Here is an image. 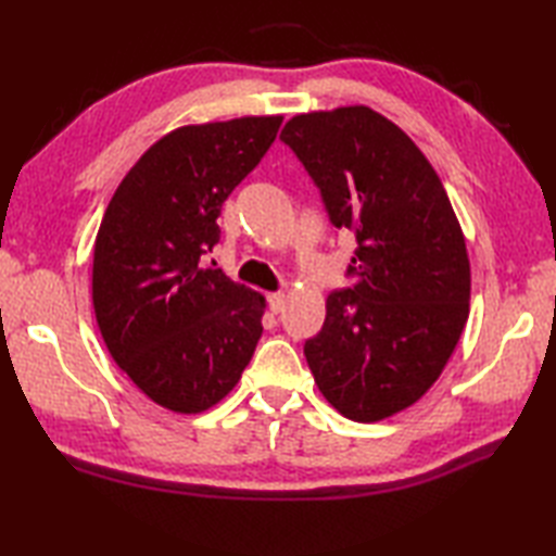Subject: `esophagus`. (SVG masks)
<instances>
[{
	"label": "esophagus",
	"mask_w": 556,
	"mask_h": 556,
	"mask_svg": "<svg viewBox=\"0 0 556 556\" xmlns=\"http://www.w3.org/2000/svg\"><path fill=\"white\" fill-rule=\"evenodd\" d=\"M267 303H269L271 313H281V311H285L287 296H285V293H281V291H275V293H269V296H267Z\"/></svg>",
	"instance_id": "34e87169"
}]
</instances>
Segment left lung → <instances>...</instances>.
Listing matches in <instances>:
<instances>
[{"label":"left lung","mask_w":556,"mask_h":556,"mask_svg":"<svg viewBox=\"0 0 556 556\" xmlns=\"http://www.w3.org/2000/svg\"><path fill=\"white\" fill-rule=\"evenodd\" d=\"M320 188L329 222L356 236L351 289L327 296L303 353L341 416L375 422L428 392L468 320L470 263L448 195L418 146L363 104L281 128Z\"/></svg>","instance_id":"obj_1"}]
</instances>
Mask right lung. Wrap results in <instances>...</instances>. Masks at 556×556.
I'll return each mask as SVG.
<instances>
[{"instance_id": "1", "label": "right lung", "mask_w": 556, "mask_h": 556, "mask_svg": "<svg viewBox=\"0 0 556 556\" xmlns=\"http://www.w3.org/2000/svg\"><path fill=\"white\" fill-rule=\"evenodd\" d=\"M285 116L191 124L150 146L116 188L92 255V308L116 365L155 404L207 410L263 334L265 296L200 255L224 200L275 143Z\"/></svg>"}]
</instances>
